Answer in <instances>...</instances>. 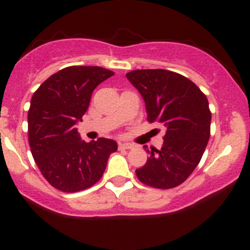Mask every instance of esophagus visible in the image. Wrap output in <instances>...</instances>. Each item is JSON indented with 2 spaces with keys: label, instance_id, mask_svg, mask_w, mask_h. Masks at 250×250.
Listing matches in <instances>:
<instances>
[{
  "label": "esophagus",
  "instance_id": "esophagus-1",
  "mask_svg": "<svg viewBox=\"0 0 250 250\" xmlns=\"http://www.w3.org/2000/svg\"><path fill=\"white\" fill-rule=\"evenodd\" d=\"M119 148L120 149H131V148H134V146L131 145V143H128V142H120Z\"/></svg>",
  "mask_w": 250,
  "mask_h": 250
}]
</instances>
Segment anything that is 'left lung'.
I'll return each mask as SVG.
<instances>
[{
    "mask_svg": "<svg viewBox=\"0 0 250 250\" xmlns=\"http://www.w3.org/2000/svg\"><path fill=\"white\" fill-rule=\"evenodd\" d=\"M127 79L141 94L147 120L166 127L162 148H143L149 157L136 176L145 185L170 189L188 179L201 161L210 136L211 113L200 88L187 77L165 69H141Z\"/></svg>",
    "mask_w": 250,
    "mask_h": 250,
    "instance_id": "obj_1",
    "label": "left lung"
}]
</instances>
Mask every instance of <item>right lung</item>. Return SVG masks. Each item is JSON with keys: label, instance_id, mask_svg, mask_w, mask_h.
Returning <instances> with one entry per match:
<instances>
[{"label": "right lung", "instance_id": "right-lung-1", "mask_svg": "<svg viewBox=\"0 0 250 250\" xmlns=\"http://www.w3.org/2000/svg\"><path fill=\"white\" fill-rule=\"evenodd\" d=\"M114 73L101 67L71 65L51 75L34 93L28 111V140L37 167L54 188L64 193L87 189L102 177L114 140H81L82 121L91 94Z\"/></svg>", "mask_w": 250, "mask_h": 250}]
</instances>
